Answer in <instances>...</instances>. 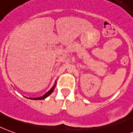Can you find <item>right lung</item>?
Instances as JSON below:
<instances>
[{"label": "right lung", "instance_id": "right-lung-1", "mask_svg": "<svg viewBox=\"0 0 133 133\" xmlns=\"http://www.w3.org/2000/svg\"><path fill=\"white\" fill-rule=\"evenodd\" d=\"M55 85H54V86L51 88V89L49 90V91H48V92H46L45 94H44V96H41V97H39V98H32L33 100H43L44 99V98H46V97H48V96L50 95V94L52 93V91H54V89H55ZM30 99H32V98H30Z\"/></svg>", "mask_w": 133, "mask_h": 133}]
</instances>
